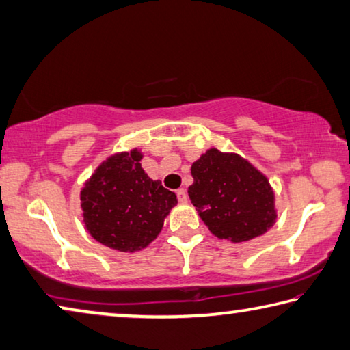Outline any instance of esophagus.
Instances as JSON below:
<instances>
[{
    "label": "esophagus",
    "instance_id": "34e87169",
    "mask_svg": "<svg viewBox=\"0 0 350 350\" xmlns=\"http://www.w3.org/2000/svg\"><path fill=\"white\" fill-rule=\"evenodd\" d=\"M176 196H178V202L180 203H187V200H189V197H187V192H186V189H178V191H176Z\"/></svg>",
    "mask_w": 350,
    "mask_h": 350
}]
</instances>
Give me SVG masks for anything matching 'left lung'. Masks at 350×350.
<instances>
[{"label":"left lung","mask_w":350,"mask_h":350,"mask_svg":"<svg viewBox=\"0 0 350 350\" xmlns=\"http://www.w3.org/2000/svg\"><path fill=\"white\" fill-rule=\"evenodd\" d=\"M191 174L189 198L215 237L250 242L278 221L270 180L239 153L211 147L192 163Z\"/></svg>","instance_id":"obj_1"}]
</instances>
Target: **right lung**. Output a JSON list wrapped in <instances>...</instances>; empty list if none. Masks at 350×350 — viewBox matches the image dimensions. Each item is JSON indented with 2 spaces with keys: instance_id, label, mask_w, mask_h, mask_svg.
Segmentation results:
<instances>
[{
  "instance_id": "obj_1",
  "label": "right lung",
  "mask_w": 350,
  "mask_h": 350,
  "mask_svg": "<svg viewBox=\"0 0 350 350\" xmlns=\"http://www.w3.org/2000/svg\"><path fill=\"white\" fill-rule=\"evenodd\" d=\"M142 157L137 147L110 154L80 189V208L90 236L121 253L147 248L178 203L175 192L146 174Z\"/></svg>"
}]
</instances>
